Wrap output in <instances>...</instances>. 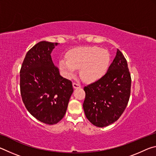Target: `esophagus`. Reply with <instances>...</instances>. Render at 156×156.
Segmentation results:
<instances>
[{"label": "esophagus", "mask_w": 156, "mask_h": 156, "mask_svg": "<svg viewBox=\"0 0 156 156\" xmlns=\"http://www.w3.org/2000/svg\"><path fill=\"white\" fill-rule=\"evenodd\" d=\"M73 87L74 89H77V88H80L81 87V84L78 83H73Z\"/></svg>", "instance_id": "34e87169"}]
</instances>
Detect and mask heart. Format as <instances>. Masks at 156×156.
<instances>
[{"label": "heart", "mask_w": 156, "mask_h": 156, "mask_svg": "<svg viewBox=\"0 0 156 156\" xmlns=\"http://www.w3.org/2000/svg\"><path fill=\"white\" fill-rule=\"evenodd\" d=\"M111 61L109 52L98 47H84L69 52L67 58L60 59L59 67L66 77L72 78L77 69H80L83 80H99L107 72Z\"/></svg>", "instance_id": "1"}]
</instances>
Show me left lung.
<instances>
[{
	"instance_id": "left-lung-1",
	"label": "left lung",
	"mask_w": 156,
	"mask_h": 156,
	"mask_svg": "<svg viewBox=\"0 0 156 156\" xmlns=\"http://www.w3.org/2000/svg\"><path fill=\"white\" fill-rule=\"evenodd\" d=\"M131 78L124 55L117 49L107 73L94 83L84 87V113L94 125L104 127L115 122L127 106Z\"/></svg>"
}]
</instances>
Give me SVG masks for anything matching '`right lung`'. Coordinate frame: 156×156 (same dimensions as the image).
Instances as JSON below:
<instances>
[{
  "label": "right lung",
  "mask_w": 156,
  "mask_h": 156,
  "mask_svg": "<svg viewBox=\"0 0 156 156\" xmlns=\"http://www.w3.org/2000/svg\"><path fill=\"white\" fill-rule=\"evenodd\" d=\"M57 43L41 41L27 51L20 72V94L26 109L41 122L61 120L73 91L72 81L62 77L51 53Z\"/></svg>",
  "instance_id": "1"
}]
</instances>
